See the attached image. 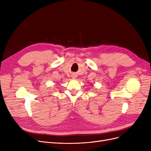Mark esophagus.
Listing matches in <instances>:
<instances>
[{
	"label": "esophagus",
	"mask_w": 151,
	"mask_h": 151,
	"mask_svg": "<svg viewBox=\"0 0 151 151\" xmlns=\"http://www.w3.org/2000/svg\"><path fill=\"white\" fill-rule=\"evenodd\" d=\"M72 77H73V78H74V79H75L76 77V76L75 75H73V76H72Z\"/></svg>",
	"instance_id": "obj_1"
}]
</instances>
